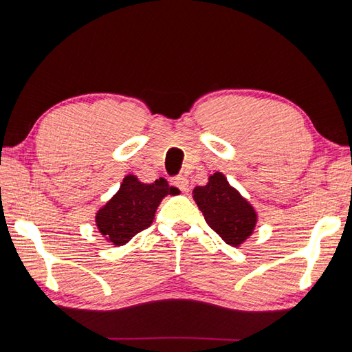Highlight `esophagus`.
Masks as SVG:
<instances>
[{
    "label": "esophagus",
    "mask_w": 352,
    "mask_h": 352,
    "mask_svg": "<svg viewBox=\"0 0 352 352\" xmlns=\"http://www.w3.org/2000/svg\"><path fill=\"white\" fill-rule=\"evenodd\" d=\"M172 184H174L175 188L180 189L182 192H189V180H188V177L178 175L175 178H172Z\"/></svg>",
    "instance_id": "esophagus-1"
}]
</instances>
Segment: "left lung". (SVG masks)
<instances>
[{
	"instance_id": "left-lung-1",
	"label": "left lung",
	"mask_w": 352,
	"mask_h": 352,
	"mask_svg": "<svg viewBox=\"0 0 352 352\" xmlns=\"http://www.w3.org/2000/svg\"><path fill=\"white\" fill-rule=\"evenodd\" d=\"M193 199L208 227L231 246L243 243L256 228L257 212L239 190L230 186L222 172L208 177L206 186H197Z\"/></svg>"
}]
</instances>
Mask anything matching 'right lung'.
<instances>
[{
    "mask_svg": "<svg viewBox=\"0 0 352 352\" xmlns=\"http://www.w3.org/2000/svg\"><path fill=\"white\" fill-rule=\"evenodd\" d=\"M177 192L164 178L146 184L136 175H125L119 190L96 212V227L107 242L122 246L151 226L162 199Z\"/></svg>",
    "mask_w": 352,
    "mask_h": 352,
    "instance_id": "add662e5",
    "label": "right lung"
}]
</instances>
